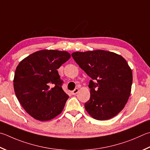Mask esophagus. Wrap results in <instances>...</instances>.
<instances>
[{
  "label": "esophagus",
  "instance_id": "34e87169",
  "mask_svg": "<svg viewBox=\"0 0 150 150\" xmlns=\"http://www.w3.org/2000/svg\"><path fill=\"white\" fill-rule=\"evenodd\" d=\"M79 91V88H75V89L74 90V91L71 92V94H72L73 95H75L76 94L78 93Z\"/></svg>",
  "mask_w": 150,
  "mask_h": 150
}]
</instances>
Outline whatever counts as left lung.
Segmentation results:
<instances>
[{
  "label": "left lung",
  "mask_w": 150,
  "mask_h": 150,
  "mask_svg": "<svg viewBox=\"0 0 150 150\" xmlns=\"http://www.w3.org/2000/svg\"><path fill=\"white\" fill-rule=\"evenodd\" d=\"M72 56L90 77L91 98L86 111L97 120H108L120 112L131 92L132 72L123 57L103 50L75 52Z\"/></svg>",
  "instance_id": "8db88e82"
}]
</instances>
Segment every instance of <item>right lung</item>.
<instances>
[{
	"instance_id": "1",
	"label": "right lung",
	"mask_w": 150,
	"mask_h": 150,
	"mask_svg": "<svg viewBox=\"0 0 150 150\" xmlns=\"http://www.w3.org/2000/svg\"><path fill=\"white\" fill-rule=\"evenodd\" d=\"M71 58L67 51L41 50L16 67L13 88L18 101L32 117L49 121L62 113L69 96L62 88L57 69Z\"/></svg>"
}]
</instances>
